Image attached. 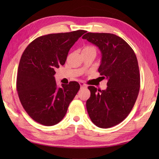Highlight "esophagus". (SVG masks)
<instances>
[{
    "label": "esophagus",
    "instance_id": "obj_1",
    "mask_svg": "<svg viewBox=\"0 0 159 159\" xmlns=\"http://www.w3.org/2000/svg\"><path fill=\"white\" fill-rule=\"evenodd\" d=\"M80 84L81 88H87V85H86L84 83H83V82H80Z\"/></svg>",
    "mask_w": 159,
    "mask_h": 159
}]
</instances>
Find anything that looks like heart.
I'll return each instance as SVG.
<instances>
[{
    "instance_id": "heart-1",
    "label": "heart",
    "mask_w": 159,
    "mask_h": 159,
    "mask_svg": "<svg viewBox=\"0 0 159 159\" xmlns=\"http://www.w3.org/2000/svg\"><path fill=\"white\" fill-rule=\"evenodd\" d=\"M84 50H95V48H93L92 46H87V47L84 48Z\"/></svg>"
}]
</instances>
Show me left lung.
I'll return each instance as SVG.
<instances>
[{"instance_id":"8db88e82","label":"left lung","mask_w":159,"mask_h":159,"mask_svg":"<svg viewBox=\"0 0 159 159\" xmlns=\"http://www.w3.org/2000/svg\"><path fill=\"white\" fill-rule=\"evenodd\" d=\"M82 38L99 48L102 60L98 71L107 80L105 90L88 87V115L98 127H113L128 116L137 98L140 74L136 55L123 38L113 34L88 32Z\"/></svg>"}]
</instances>
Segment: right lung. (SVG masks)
Segmentation results:
<instances>
[{
	"instance_id": "obj_1",
	"label": "right lung",
	"mask_w": 159,
	"mask_h": 159,
	"mask_svg": "<svg viewBox=\"0 0 159 159\" xmlns=\"http://www.w3.org/2000/svg\"><path fill=\"white\" fill-rule=\"evenodd\" d=\"M85 30L50 34L38 37L24 51L16 78L18 95L23 108L37 123H58L80 88L77 81L57 88L55 69L64 65L71 48Z\"/></svg>"
}]
</instances>
